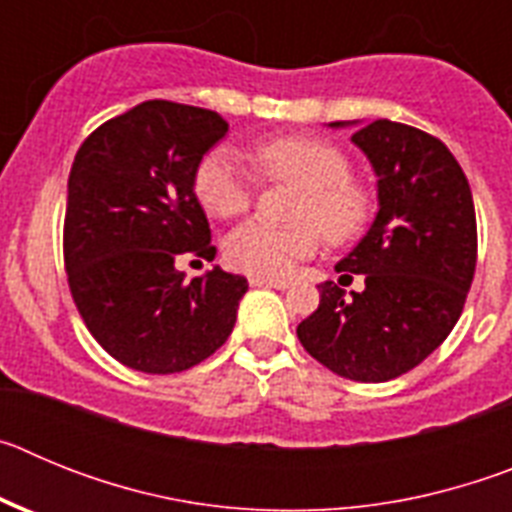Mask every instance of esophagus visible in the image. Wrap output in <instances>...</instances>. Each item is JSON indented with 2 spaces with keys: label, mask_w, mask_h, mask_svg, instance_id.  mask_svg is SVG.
<instances>
[{
  "label": "esophagus",
  "mask_w": 512,
  "mask_h": 512,
  "mask_svg": "<svg viewBox=\"0 0 512 512\" xmlns=\"http://www.w3.org/2000/svg\"><path fill=\"white\" fill-rule=\"evenodd\" d=\"M248 282H251V287H271V289H287L289 287L287 279H271V277H251Z\"/></svg>",
  "instance_id": "1"
}]
</instances>
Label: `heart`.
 Instances as JSON below:
<instances>
[{
	"label": "heart",
	"instance_id": "1",
	"mask_svg": "<svg viewBox=\"0 0 512 512\" xmlns=\"http://www.w3.org/2000/svg\"><path fill=\"white\" fill-rule=\"evenodd\" d=\"M253 164L266 179L300 184L292 207L295 225L248 220L225 238V259L235 269L256 277H287L320 246V233L330 243H346L372 220L374 197L351 179V164L338 146L307 135L264 140L253 151ZM194 197L210 215L235 217L251 207L253 176L228 148H212L200 158L192 176Z\"/></svg>",
	"mask_w": 512,
	"mask_h": 512
}]
</instances>
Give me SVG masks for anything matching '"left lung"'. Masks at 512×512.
I'll return each mask as SVG.
<instances>
[{
    "instance_id": "8db88e82",
    "label": "left lung",
    "mask_w": 512,
    "mask_h": 512,
    "mask_svg": "<svg viewBox=\"0 0 512 512\" xmlns=\"http://www.w3.org/2000/svg\"><path fill=\"white\" fill-rule=\"evenodd\" d=\"M346 125L354 122H330ZM351 140L377 174L379 212L336 271L364 274V292L320 284L318 310L297 338L338 377L387 382L454 330L477 266V217L467 176L438 138L374 120Z\"/></svg>"
}]
</instances>
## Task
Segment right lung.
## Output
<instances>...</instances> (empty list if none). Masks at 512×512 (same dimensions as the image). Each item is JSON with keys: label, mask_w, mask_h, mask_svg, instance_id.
<instances>
[{"label": "right lung", "mask_w": 512, "mask_h": 512, "mask_svg": "<svg viewBox=\"0 0 512 512\" xmlns=\"http://www.w3.org/2000/svg\"><path fill=\"white\" fill-rule=\"evenodd\" d=\"M225 133L217 112L148 99L76 151L63 223L71 297L94 341L135 372L192 369L233 333L246 279L215 266L184 282L176 269L182 256L215 259L192 176Z\"/></svg>", "instance_id": "1"}]
</instances>
